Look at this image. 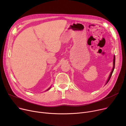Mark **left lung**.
<instances>
[{
  "label": "left lung",
  "instance_id": "obj_1",
  "mask_svg": "<svg viewBox=\"0 0 126 126\" xmlns=\"http://www.w3.org/2000/svg\"><path fill=\"white\" fill-rule=\"evenodd\" d=\"M115 56H114V57H113V68H112V71H111V73H110V75H109V78H108V80L107 81L106 83V84H107V83H108V82H109V81L110 80V78H111V76H112V73H113V70H114V67H115Z\"/></svg>",
  "mask_w": 126,
  "mask_h": 126
}]
</instances>
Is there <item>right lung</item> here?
<instances>
[{
  "instance_id": "obj_1",
  "label": "right lung",
  "mask_w": 126,
  "mask_h": 126,
  "mask_svg": "<svg viewBox=\"0 0 126 126\" xmlns=\"http://www.w3.org/2000/svg\"><path fill=\"white\" fill-rule=\"evenodd\" d=\"M50 88V87H49V88H48V89H47V90H46V91H47V90H49V89Z\"/></svg>"
}]
</instances>
